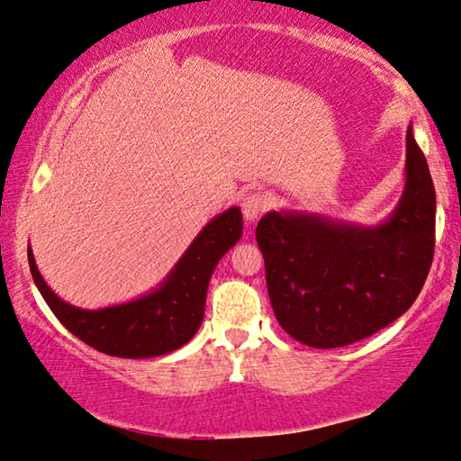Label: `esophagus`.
<instances>
[{
  "mask_svg": "<svg viewBox=\"0 0 461 461\" xmlns=\"http://www.w3.org/2000/svg\"><path fill=\"white\" fill-rule=\"evenodd\" d=\"M265 209H267V199L258 193L248 194L242 201V213L246 217V221H257Z\"/></svg>",
  "mask_w": 461,
  "mask_h": 461,
  "instance_id": "obj_1",
  "label": "esophagus"
}]
</instances>
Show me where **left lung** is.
Here are the masks:
<instances>
[{"instance_id":"1","label":"left lung","mask_w":461,"mask_h":461,"mask_svg":"<svg viewBox=\"0 0 461 461\" xmlns=\"http://www.w3.org/2000/svg\"><path fill=\"white\" fill-rule=\"evenodd\" d=\"M276 322L313 348H339L382 330L419 297L435 252V186L406 131V186L377 228L270 211L258 221Z\"/></svg>"}]
</instances>
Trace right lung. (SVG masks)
<instances>
[{"mask_svg": "<svg viewBox=\"0 0 461 461\" xmlns=\"http://www.w3.org/2000/svg\"><path fill=\"white\" fill-rule=\"evenodd\" d=\"M242 238V211L231 207L204 225L156 291L113 308L82 310L50 291L28 248L32 279L59 322L86 345L122 359H148L186 345L204 316L217 262Z\"/></svg>", "mask_w": 461, "mask_h": 461, "instance_id": "1", "label": "right lung"}]
</instances>
